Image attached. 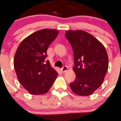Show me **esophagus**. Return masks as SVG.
Returning <instances> with one entry per match:
<instances>
[{
  "label": "esophagus",
  "mask_w": 121,
  "mask_h": 121,
  "mask_svg": "<svg viewBox=\"0 0 121 121\" xmlns=\"http://www.w3.org/2000/svg\"><path fill=\"white\" fill-rule=\"evenodd\" d=\"M67 70H68V67H67V66H64L63 68L61 69V71L63 73L66 72Z\"/></svg>",
  "instance_id": "34e87169"
}]
</instances>
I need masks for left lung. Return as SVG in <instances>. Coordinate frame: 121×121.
<instances>
[{"label": "left lung", "instance_id": "left-lung-1", "mask_svg": "<svg viewBox=\"0 0 121 121\" xmlns=\"http://www.w3.org/2000/svg\"><path fill=\"white\" fill-rule=\"evenodd\" d=\"M65 37L72 47L73 70L76 78L70 84L77 95L89 96L101 85L108 67L107 51L99 40L83 30H68Z\"/></svg>", "mask_w": 121, "mask_h": 121}]
</instances>
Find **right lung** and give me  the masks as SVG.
<instances>
[{
	"instance_id": "add662e5",
	"label": "right lung",
	"mask_w": 121,
	"mask_h": 121,
	"mask_svg": "<svg viewBox=\"0 0 121 121\" xmlns=\"http://www.w3.org/2000/svg\"><path fill=\"white\" fill-rule=\"evenodd\" d=\"M58 35L53 29H42L26 37L20 44L14 58L17 77L31 95L46 93L56 79L58 73L51 66L47 50Z\"/></svg>"
}]
</instances>
